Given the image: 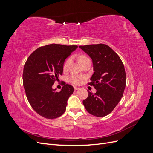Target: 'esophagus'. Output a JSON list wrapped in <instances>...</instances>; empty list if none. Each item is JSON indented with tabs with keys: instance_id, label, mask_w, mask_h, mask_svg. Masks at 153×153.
Wrapping results in <instances>:
<instances>
[{
	"instance_id": "esophagus-1",
	"label": "esophagus",
	"mask_w": 153,
	"mask_h": 153,
	"mask_svg": "<svg viewBox=\"0 0 153 153\" xmlns=\"http://www.w3.org/2000/svg\"><path fill=\"white\" fill-rule=\"evenodd\" d=\"M78 89H80L79 87H76V86H74V90L76 91V90H78Z\"/></svg>"
}]
</instances>
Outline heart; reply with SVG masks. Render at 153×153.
I'll list each match as a JSON object with an SVG mask.
<instances>
[{
	"label": "heart",
	"mask_w": 153,
	"mask_h": 153,
	"mask_svg": "<svg viewBox=\"0 0 153 153\" xmlns=\"http://www.w3.org/2000/svg\"><path fill=\"white\" fill-rule=\"evenodd\" d=\"M87 59H89V58L85 56V55H80V56H79V57H78V60H79V62L80 64H82L83 62H84ZM69 62H70V59H68L65 61V62L64 63V66H63L64 68H66L68 66ZM82 79H83L82 76L75 75H73L71 76H69V82L72 83V84H80L82 81Z\"/></svg>",
	"instance_id": "b5f03b06"
}]
</instances>
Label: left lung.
Wrapping results in <instances>:
<instances>
[{
  "instance_id": "1",
  "label": "left lung",
  "mask_w": 153,
  "mask_h": 153,
  "mask_svg": "<svg viewBox=\"0 0 153 153\" xmlns=\"http://www.w3.org/2000/svg\"><path fill=\"white\" fill-rule=\"evenodd\" d=\"M91 58L94 73L91 82L95 94L88 91L83 101L85 109L96 117H104L112 112L123 97L126 87V72L119 55L105 44L79 46Z\"/></svg>"
}]
</instances>
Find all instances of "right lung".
<instances>
[{
    "mask_svg": "<svg viewBox=\"0 0 153 153\" xmlns=\"http://www.w3.org/2000/svg\"><path fill=\"white\" fill-rule=\"evenodd\" d=\"M77 48L76 45L50 44L36 49L27 59L23 84L30 105L41 116L55 119L65 112L73 87L66 84L57 92L52 85L62 74L66 59Z\"/></svg>",
    "mask_w": 153,
    "mask_h": 153,
    "instance_id": "1",
    "label": "right lung"
}]
</instances>
